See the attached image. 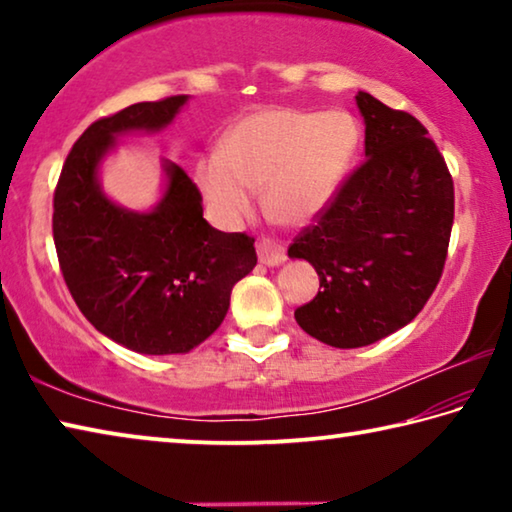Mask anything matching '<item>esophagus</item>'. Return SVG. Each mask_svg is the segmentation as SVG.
I'll use <instances>...</instances> for the list:
<instances>
[{"instance_id":"34e87169","label":"esophagus","mask_w":512,"mask_h":512,"mask_svg":"<svg viewBox=\"0 0 512 512\" xmlns=\"http://www.w3.org/2000/svg\"><path fill=\"white\" fill-rule=\"evenodd\" d=\"M257 257H259V264L264 266H280L284 264V259H287V253H284V248L280 244H275L273 239H259Z\"/></svg>"}]
</instances>
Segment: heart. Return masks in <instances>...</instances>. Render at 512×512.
<instances>
[{
  "mask_svg": "<svg viewBox=\"0 0 512 512\" xmlns=\"http://www.w3.org/2000/svg\"><path fill=\"white\" fill-rule=\"evenodd\" d=\"M359 124L343 110L264 108L239 119L194 176L214 219L235 225L250 212L255 187L284 223H307L332 203L359 149Z\"/></svg>",
  "mask_w": 512,
  "mask_h": 512,
  "instance_id": "heart-1",
  "label": "heart"
}]
</instances>
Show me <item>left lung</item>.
I'll return each mask as SVG.
<instances>
[{
	"label": "left lung",
	"instance_id": "1",
	"mask_svg": "<svg viewBox=\"0 0 512 512\" xmlns=\"http://www.w3.org/2000/svg\"><path fill=\"white\" fill-rule=\"evenodd\" d=\"M366 160L314 225L289 246L316 268L318 296L298 325L332 348H363L409 325L443 275L454 223V183L418 119L357 94Z\"/></svg>",
	"mask_w": 512,
	"mask_h": 512
}]
</instances>
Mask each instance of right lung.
<instances>
[{
  "label": "right lung",
  "mask_w": 512,
  "mask_h": 512,
  "mask_svg": "<svg viewBox=\"0 0 512 512\" xmlns=\"http://www.w3.org/2000/svg\"><path fill=\"white\" fill-rule=\"evenodd\" d=\"M187 94L133 103L103 117L69 151L54 192V244L83 316L140 354H185L223 323L232 287L257 264L255 239L203 219L187 173L164 162L167 189L151 212L103 194L99 164L117 135L169 126Z\"/></svg>",
  "instance_id": "add662e5"
}]
</instances>
